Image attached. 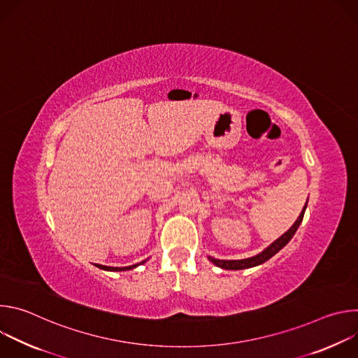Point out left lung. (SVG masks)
<instances>
[{
	"mask_svg": "<svg viewBox=\"0 0 358 358\" xmlns=\"http://www.w3.org/2000/svg\"><path fill=\"white\" fill-rule=\"evenodd\" d=\"M309 199V198H308ZM308 208V201H306L304 207L299 215V218L294 221V224L282 235L279 236L276 241H273L268 248H265L262 252H259L258 255H255V257L246 258V259H235V261H228V259H215L208 257V259L218 268L221 269H227V271H241V269H248V268H253V266H258L265 264L266 261H269L273 255H276L283 246H286L289 243V241L293 238V235L296 234L299 225L303 221L304 217V211Z\"/></svg>",
	"mask_w": 358,
	"mask_h": 358,
	"instance_id": "left-lung-1",
	"label": "left lung"
}]
</instances>
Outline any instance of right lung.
Here are the masks:
<instances>
[{
	"instance_id": "obj_1",
	"label": "right lung",
	"mask_w": 358,
	"mask_h": 358,
	"mask_svg": "<svg viewBox=\"0 0 358 358\" xmlns=\"http://www.w3.org/2000/svg\"><path fill=\"white\" fill-rule=\"evenodd\" d=\"M145 261H147V259H145ZM145 261H143V262H140V264H136V265H131V266H124V268H113V266H105V265H97V264H96V266H97L99 269H101V271H109V272H123V271H131V269L137 268L138 265H143Z\"/></svg>"
}]
</instances>
